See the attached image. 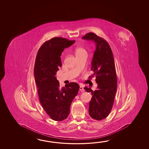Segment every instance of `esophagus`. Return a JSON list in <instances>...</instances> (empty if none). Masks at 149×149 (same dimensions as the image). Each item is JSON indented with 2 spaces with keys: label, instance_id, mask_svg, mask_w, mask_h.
I'll return each mask as SVG.
<instances>
[{
  "label": "esophagus",
  "instance_id": "esophagus-1",
  "mask_svg": "<svg viewBox=\"0 0 149 149\" xmlns=\"http://www.w3.org/2000/svg\"><path fill=\"white\" fill-rule=\"evenodd\" d=\"M79 90H81V92H83L84 91V89L83 88V86H80V87H79Z\"/></svg>",
  "mask_w": 149,
  "mask_h": 149
}]
</instances>
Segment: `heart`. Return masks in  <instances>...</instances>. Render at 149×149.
Returning <instances> with one entry per match:
<instances>
[{"label":"heart","mask_w":149,"mask_h":149,"mask_svg":"<svg viewBox=\"0 0 149 149\" xmlns=\"http://www.w3.org/2000/svg\"><path fill=\"white\" fill-rule=\"evenodd\" d=\"M85 51V50L83 49V48H79L77 49V50H76V53H78V52H81V51Z\"/></svg>","instance_id":"b5f03b06"}]
</instances>
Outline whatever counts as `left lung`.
Here are the masks:
<instances>
[{
  "mask_svg": "<svg viewBox=\"0 0 149 149\" xmlns=\"http://www.w3.org/2000/svg\"><path fill=\"white\" fill-rule=\"evenodd\" d=\"M93 40L96 45L91 62V70L95 76L97 89L93 91L90 87L84 89L91 93L92 98L89 106V114L94 120H100L107 117L112 109L117 90V76L112 51L105 39L93 33H89L82 37Z\"/></svg>",
  "mask_w": 149,
  "mask_h": 149,
  "instance_id": "8db88e82",
  "label": "left lung"
}]
</instances>
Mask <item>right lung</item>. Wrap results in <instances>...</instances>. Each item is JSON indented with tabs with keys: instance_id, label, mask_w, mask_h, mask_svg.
Wrapping results in <instances>:
<instances>
[{
	"instance_id": "1",
	"label": "right lung",
	"mask_w": 149,
	"mask_h": 149,
	"mask_svg": "<svg viewBox=\"0 0 149 149\" xmlns=\"http://www.w3.org/2000/svg\"><path fill=\"white\" fill-rule=\"evenodd\" d=\"M75 40L54 37L45 42L37 54L34 77L40 102L52 120L62 121L68 117L73 100L78 93L77 83H69L60 88L56 74L62 66L60 56Z\"/></svg>"
}]
</instances>
